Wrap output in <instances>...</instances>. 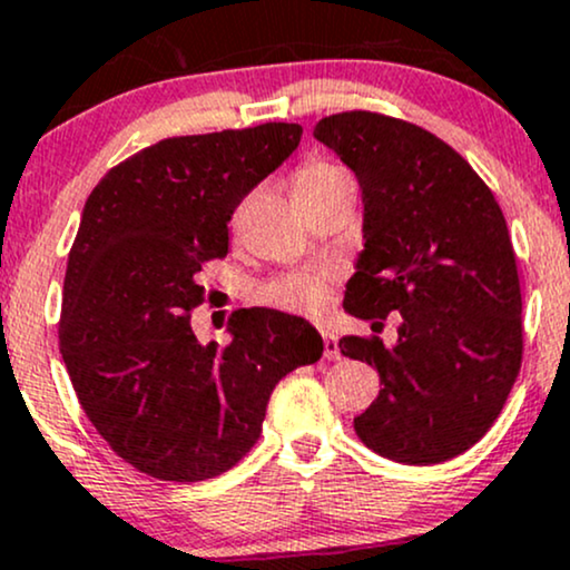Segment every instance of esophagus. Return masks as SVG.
Here are the masks:
<instances>
[{
    "label": "esophagus",
    "mask_w": 570,
    "mask_h": 570,
    "mask_svg": "<svg viewBox=\"0 0 570 570\" xmlns=\"http://www.w3.org/2000/svg\"><path fill=\"white\" fill-rule=\"evenodd\" d=\"M322 337H324V356L326 358H340L337 337L332 335V332H326V330H322Z\"/></svg>",
    "instance_id": "34e87169"
}]
</instances>
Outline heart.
Returning a JSON list of instances; mask_svg holds the SVG:
<instances>
[{"label":"heart","mask_w":570,"mask_h":570,"mask_svg":"<svg viewBox=\"0 0 570 570\" xmlns=\"http://www.w3.org/2000/svg\"><path fill=\"white\" fill-rule=\"evenodd\" d=\"M340 181H351V176L345 174V168H340L337 163L313 158L305 160L303 166L294 171V195L305 198V195L324 193V189L340 185ZM259 299L267 305L286 307V311H299L311 313L322 305L324 299V284L318 278H284L267 284L259 292Z\"/></svg>","instance_id":"1"}]
</instances>
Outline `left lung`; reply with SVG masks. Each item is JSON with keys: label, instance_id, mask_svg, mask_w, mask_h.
Returning <instances> with one entry per match:
<instances>
[{"label": "left lung", "instance_id": "1", "mask_svg": "<svg viewBox=\"0 0 570 570\" xmlns=\"http://www.w3.org/2000/svg\"><path fill=\"white\" fill-rule=\"evenodd\" d=\"M313 136L362 185L364 252L343 307L364 322L402 313L394 348L375 335L340 340L383 385L353 429L407 466L461 455L501 415L522 364L520 276L499 200L415 122L351 109Z\"/></svg>", "mask_w": 570, "mask_h": 570}]
</instances>
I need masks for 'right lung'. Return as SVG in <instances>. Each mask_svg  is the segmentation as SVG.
Listing matches in <instances>:
<instances>
[{
    "mask_svg": "<svg viewBox=\"0 0 570 570\" xmlns=\"http://www.w3.org/2000/svg\"><path fill=\"white\" fill-rule=\"evenodd\" d=\"M299 136L297 122H263L163 139L109 168L85 203L58 348L88 421L141 474H225L257 444L281 377L322 358L311 324L267 307H244L227 345L203 348L189 326L235 206Z\"/></svg>",
    "mask_w": 570,
    "mask_h": 570,
    "instance_id": "add662e5",
    "label": "right lung"
}]
</instances>
